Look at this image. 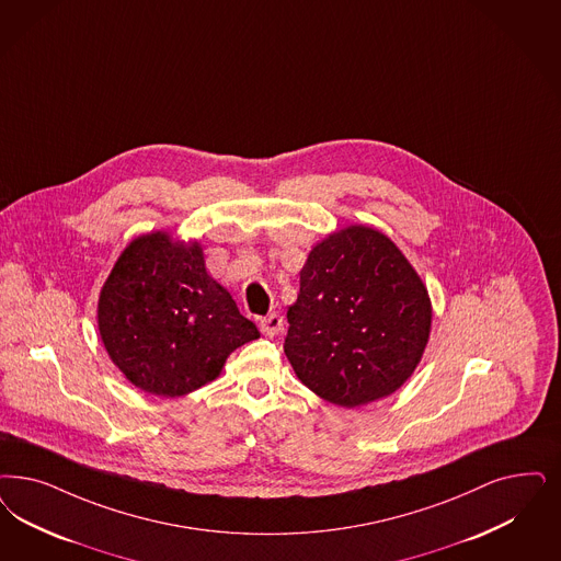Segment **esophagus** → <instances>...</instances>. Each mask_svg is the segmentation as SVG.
<instances>
[{
	"label": "esophagus",
	"mask_w": 561,
	"mask_h": 561,
	"mask_svg": "<svg viewBox=\"0 0 561 561\" xmlns=\"http://www.w3.org/2000/svg\"><path fill=\"white\" fill-rule=\"evenodd\" d=\"M259 329H261V333H263V335H267V337H275V335L284 329V319H282L277 312H271V314H267L265 319H261Z\"/></svg>",
	"instance_id": "obj_1"
}]
</instances>
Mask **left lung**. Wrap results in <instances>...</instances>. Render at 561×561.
<instances>
[{"instance_id":"obj_1","label":"left lung","mask_w":561,"mask_h":561,"mask_svg":"<svg viewBox=\"0 0 561 561\" xmlns=\"http://www.w3.org/2000/svg\"><path fill=\"white\" fill-rule=\"evenodd\" d=\"M431 319L428 291L407 256L386 233L356 224L309 252L284 352L319 398L367 407L419 367Z\"/></svg>"}]
</instances>
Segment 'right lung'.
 <instances>
[{
	"mask_svg": "<svg viewBox=\"0 0 561 561\" xmlns=\"http://www.w3.org/2000/svg\"><path fill=\"white\" fill-rule=\"evenodd\" d=\"M101 342L124 377L145 393L180 398L219 377L256 325L205 267L198 240L168 232L135 238L99 294Z\"/></svg>",
	"mask_w": 561,
	"mask_h": 561,
	"instance_id": "1",
	"label": "right lung"
}]
</instances>
